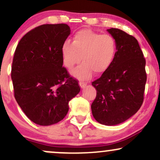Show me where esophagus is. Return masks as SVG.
I'll use <instances>...</instances> for the list:
<instances>
[{
	"mask_svg": "<svg viewBox=\"0 0 160 160\" xmlns=\"http://www.w3.org/2000/svg\"><path fill=\"white\" fill-rule=\"evenodd\" d=\"M79 84H80V86L81 88H85L86 86V85H87V83H86V82H82V81H80V82H79Z\"/></svg>",
	"mask_w": 160,
	"mask_h": 160,
	"instance_id": "1",
	"label": "esophagus"
}]
</instances>
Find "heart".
<instances>
[{"instance_id": "1", "label": "heart", "mask_w": 160, "mask_h": 160, "mask_svg": "<svg viewBox=\"0 0 160 160\" xmlns=\"http://www.w3.org/2000/svg\"><path fill=\"white\" fill-rule=\"evenodd\" d=\"M116 51V42L109 34L81 30L74 34L72 43L63 44L61 52L63 64L68 70L82 59V64L72 74L80 79H88L93 72L99 75L107 72L114 62Z\"/></svg>"}]
</instances>
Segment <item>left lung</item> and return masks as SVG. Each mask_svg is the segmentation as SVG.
Wrapping results in <instances>:
<instances>
[{
	"mask_svg": "<svg viewBox=\"0 0 160 160\" xmlns=\"http://www.w3.org/2000/svg\"><path fill=\"white\" fill-rule=\"evenodd\" d=\"M107 31L116 42V54L110 68L92 82L97 95L91 108L98 122L112 126L125 122L140 109L147 74L137 39L119 29Z\"/></svg>",
	"mask_w": 160,
	"mask_h": 160,
	"instance_id": "1",
	"label": "left lung"
}]
</instances>
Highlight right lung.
Listing matches in <instances>:
<instances>
[{
	"label": "right lung",
	"instance_id": "add662e5",
	"mask_svg": "<svg viewBox=\"0 0 160 160\" xmlns=\"http://www.w3.org/2000/svg\"><path fill=\"white\" fill-rule=\"evenodd\" d=\"M70 31L65 24L40 25L23 36L14 53L15 98L28 118L42 126L62 120L80 92L78 80L62 66V47Z\"/></svg>",
	"mask_w": 160,
	"mask_h": 160
}]
</instances>
